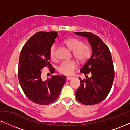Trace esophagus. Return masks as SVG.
Returning <instances> with one entry per match:
<instances>
[{
  "instance_id": "1",
  "label": "esophagus",
  "mask_w": 130,
  "mask_h": 130,
  "mask_svg": "<svg viewBox=\"0 0 130 130\" xmlns=\"http://www.w3.org/2000/svg\"><path fill=\"white\" fill-rule=\"evenodd\" d=\"M73 79V77H69V76L67 77V80H71V79Z\"/></svg>"
}]
</instances>
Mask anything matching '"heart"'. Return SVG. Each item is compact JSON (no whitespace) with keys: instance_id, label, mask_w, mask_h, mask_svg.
<instances>
[{"instance_id":"b5f03b06","label":"heart","mask_w":130,"mask_h":130,"mask_svg":"<svg viewBox=\"0 0 130 130\" xmlns=\"http://www.w3.org/2000/svg\"><path fill=\"white\" fill-rule=\"evenodd\" d=\"M63 43L70 49L73 51L74 56L81 62H86L91 56V50L87 44L83 43L81 40L75 38H68L63 41ZM50 59L55 60L56 56V45L53 44L51 46L49 51ZM77 62L74 60L65 61L58 67V71L61 74L65 75H71L74 73V70L77 67Z\"/></svg>"}]
</instances>
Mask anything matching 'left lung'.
I'll list each match as a JSON object with an SVG mask.
<instances>
[{
	"instance_id": "8db88e82",
	"label": "left lung",
	"mask_w": 130,
	"mask_h": 130,
	"mask_svg": "<svg viewBox=\"0 0 130 130\" xmlns=\"http://www.w3.org/2000/svg\"><path fill=\"white\" fill-rule=\"evenodd\" d=\"M88 38L92 49L90 59L80 69L87 79L79 78L80 84L76 92L77 101L86 105H93L103 101L111 91L114 79L111 54L102 40L91 32H75ZM91 74L90 78L87 74Z\"/></svg>"
}]
</instances>
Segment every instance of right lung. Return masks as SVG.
<instances>
[{"mask_svg":"<svg viewBox=\"0 0 130 130\" xmlns=\"http://www.w3.org/2000/svg\"><path fill=\"white\" fill-rule=\"evenodd\" d=\"M58 34L56 32H39L28 40L22 48L19 59L18 79L24 93L30 101L41 105L53 103L57 99L66 80L65 76H51L44 81L41 71L50 63L49 51Z\"/></svg>","mask_w":130,"mask_h":130,"instance_id":"add662e5","label":"right lung"}]
</instances>
